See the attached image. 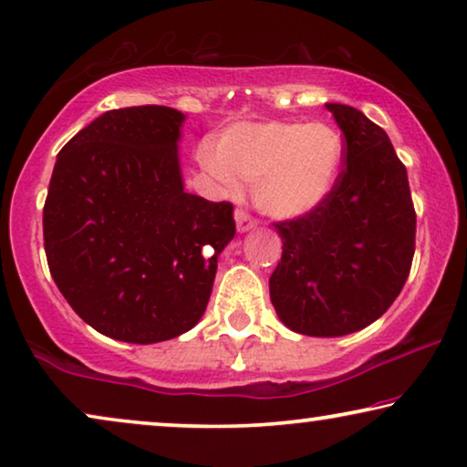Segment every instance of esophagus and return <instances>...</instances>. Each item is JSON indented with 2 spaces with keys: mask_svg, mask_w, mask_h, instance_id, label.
I'll return each instance as SVG.
<instances>
[{
  "mask_svg": "<svg viewBox=\"0 0 467 467\" xmlns=\"http://www.w3.org/2000/svg\"><path fill=\"white\" fill-rule=\"evenodd\" d=\"M235 225H238V232H251V229L257 227V219H253L246 210H235Z\"/></svg>",
  "mask_w": 467,
  "mask_h": 467,
  "instance_id": "obj_1",
  "label": "esophagus"
}]
</instances>
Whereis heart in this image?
I'll use <instances>...</instances> for the list:
<instances>
[{
	"label": "heart",
	"instance_id": "obj_1",
	"mask_svg": "<svg viewBox=\"0 0 467 467\" xmlns=\"http://www.w3.org/2000/svg\"><path fill=\"white\" fill-rule=\"evenodd\" d=\"M342 140L323 123H246L229 130L219 152L202 146V168L227 189L253 184L261 213L276 219L308 214L327 200L342 168Z\"/></svg>",
	"mask_w": 467,
	"mask_h": 467
}]
</instances>
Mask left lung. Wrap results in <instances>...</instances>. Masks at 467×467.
<instances>
[{
  "instance_id": "obj_1",
  "label": "left lung",
  "mask_w": 467,
  "mask_h": 467,
  "mask_svg": "<svg viewBox=\"0 0 467 467\" xmlns=\"http://www.w3.org/2000/svg\"><path fill=\"white\" fill-rule=\"evenodd\" d=\"M344 133V170L312 213L274 223L283 257L270 299L286 327L336 337L385 315L414 257V214L404 163L382 127L353 106L327 104Z\"/></svg>"
}]
</instances>
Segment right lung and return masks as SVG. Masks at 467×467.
<instances>
[{
	"instance_id": "right-lung-1",
	"label": "right lung",
	"mask_w": 467,
	"mask_h": 467,
	"mask_svg": "<svg viewBox=\"0 0 467 467\" xmlns=\"http://www.w3.org/2000/svg\"><path fill=\"white\" fill-rule=\"evenodd\" d=\"M182 120L168 106L108 110L57 155L44 203L50 274L76 315L114 340L195 327L235 235L232 203L182 187Z\"/></svg>"
}]
</instances>
